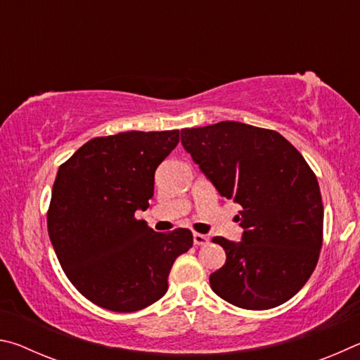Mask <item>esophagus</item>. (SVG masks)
<instances>
[{
	"label": "esophagus",
	"mask_w": 360,
	"mask_h": 360,
	"mask_svg": "<svg viewBox=\"0 0 360 360\" xmlns=\"http://www.w3.org/2000/svg\"><path fill=\"white\" fill-rule=\"evenodd\" d=\"M193 243L197 246H205V245H208V243H210V238L206 235H202V233H193Z\"/></svg>",
	"instance_id": "esophagus-1"
}]
</instances>
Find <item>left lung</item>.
Masks as SVG:
<instances>
[{
  "label": "left lung",
  "mask_w": 360,
  "mask_h": 360,
  "mask_svg": "<svg viewBox=\"0 0 360 360\" xmlns=\"http://www.w3.org/2000/svg\"><path fill=\"white\" fill-rule=\"evenodd\" d=\"M181 143L221 197L241 206V241L214 236L227 260L211 273L216 294L245 309L294 297L314 271L324 208L318 179L278 131L241 122L181 130Z\"/></svg>",
  "instance_id": "left-lung-1"
}]
</instances>
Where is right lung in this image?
<instances>
[{
    "instance_id": "obj_1",
    "label": "right lung",
    "mask_w": 360,
    "mask_h": 360,
    "mask_svg": "<svg viewBox=\"0 0 360 360\" xmlns=\"http://www.w3.org/2000/svg\"><path fill=\"white\" fill-rule=\"evenodd\" d=\"M179 143V130L94 138L58 168L47 230L60 265L90 302L115 313L149 307L167 294L174 260L192 231L158 233L135 219L149 208L154 174Z\"/></svg>"
}]
</instances>
